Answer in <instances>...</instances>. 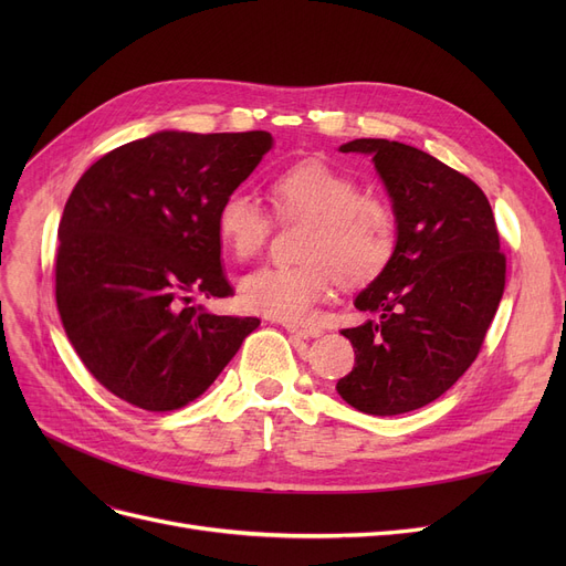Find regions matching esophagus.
Masks as SVG:
<instances>
[{
    "label": "esophagus",
    "instance_id": "obj_1",
    "mask_svg": "<svg viewBox=\"0 0 566 566\" xmlns=\"http://www.w3.org/2000/svg\"><path fill=\"white\" fill-rule=\"evenodd\" d=\"M284 325V331L286 333H291V335H295V337H303V339H310V337H318L323 331L318 328V325H314V323H305V321H286V323H282Z\"/></svg>",
    "mask_w": 566,
    "mask_h": 566
}]
</instances>
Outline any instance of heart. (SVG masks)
<instances>
[{
    "instance_id": "obj_1",
    "label": "heart",
    "mask_w": 566,
    "mask_h": 566,
    "mask_svg": "<svg viewBox=\"0 0 566 566\" xmlns=\"http://www.w3.org/2000/svg\"><path fill=\"white\" fill-rule=\"evenodd\" d=\"M280 222L307 220L295 265H265L238 284V301L252 314L305 321L331 295L335 280L367 286L388 271L399 245L392 206L360 195L355 178L323 160L295 163L271 181ZM216 233L238 261L256 259L273 233V218L248 190H231L216 211Z\"/></svg>"
}]
</instances>
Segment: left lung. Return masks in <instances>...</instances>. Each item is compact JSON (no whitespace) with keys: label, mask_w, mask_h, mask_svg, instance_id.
<instances>
[{"label":"left lung","mask_w":566,"mask_h":566,"mask_svg":"<svg viewBox=\"0 0 566 566\" xmlns=\"http://www.w3.org/2000/svg\"><path fill=\"white\" fill-rule=\"evenodd\" d=\"M392 197L397 254L355 307L376 318L344 328L355 367L337 392L367 415H401L448 392L478 358L497 312L507 256L491 203L470 178L420 148L353 139Z\"/></svg>","instance_id":"1"}]
</instances>
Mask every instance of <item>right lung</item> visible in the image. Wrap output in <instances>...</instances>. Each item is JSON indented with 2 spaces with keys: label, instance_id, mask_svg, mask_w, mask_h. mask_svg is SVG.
I'll return each mask as SVG.
<instances>
[{
  "label": "right lung",
  "instance_id": "add662e5",
  "mask_svg": "<svg viewBox=\"0 0 566 566\" xmlns=\"http://www.w3.org/2000/svg\"><path fill=\"white\" fill-rule=\"evenodd\" d=\"M271 146L265 130H165L82 174L59 222L56 310L114 397L151 412L184 408L256 331V316H216L190 301L233 293L216 211Z\"/></svg>",
  "mask_w": 566,
  "mask_h": 566
}]
</instances>
